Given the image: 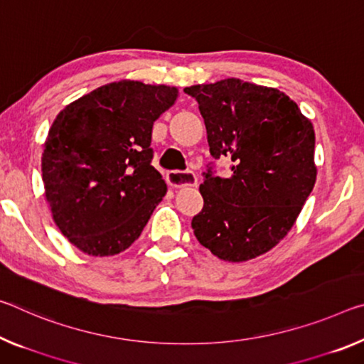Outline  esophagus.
I'll return each instance as SVG.
<instances>
[{
  "label": "esophagus",
  "instance_id": "34e87169",
  "mask_svg": "<svg viewBox=\"0 0 364 364\" xmlns=\"http://www.w3.org/2000/svg\"><path fill=\"white\" fill-rule=\"evenodd\" d=\"M166 180L173 188H184V186H196L198 184V178L193 171H170L166 175Z\"/></svg>",
  "mask_w": 364,
  "mask_h": 364
}]
</instances>
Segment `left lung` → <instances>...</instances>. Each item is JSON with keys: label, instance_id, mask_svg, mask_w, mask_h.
Instances as JSON below:
<instances>
[{"label": "left lung", "instance_id": "8db88e82", "mask_svg": "<svg viewBox=\"0 0 364 364\" xmlns=\"http://www.w3.org/2000/svg\"><path fill=\"white\" fill-rule=\"evenodd\" d=\"M199 103L210 155L232 159V176L207 170L196 238L213 256L245 262L290 232L316 183L314 128L284 92L230 77L184 89Z\"/></svg>", "mask_w": 364, "mask_h": 364}]
</instances>
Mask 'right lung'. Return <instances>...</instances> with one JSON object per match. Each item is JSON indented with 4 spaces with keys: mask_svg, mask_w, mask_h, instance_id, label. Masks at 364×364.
I'll return each instance as SVG.
<instances>
[{
    "mask_svg": "<svg viewBox=\"0 0 364 364\" xmlns=\"http://www.w3.org/2000/svg\"><path fill=\"white\" fill-rule=\"evenodd\" d=\"M176 99L170 85L118 80L58 113L43 144L45 198L56 227L85 255L128 250L164 199L152 128Z\"/></svg>",
    "mask_w": 364,
    "mask_h": 364,
    "instance_id": "add662e5",
    "label": "right lung"
}]
</instances>
